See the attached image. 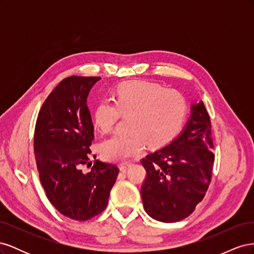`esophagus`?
Segmentation results:
<instances>
[{
    "label": "esophagus",
    "mask_w": 254,
    "mask_h": 254,
    "mask_svg": "<svg viewBox=\"0 0 254 254\" xmlns=\"http://www.w3.org/2000/svg\"><path fill=\"white\" fill-rule=\"evenodd\" d=\"M130 165H131V162H121V163H120L121 171H122V172H125Z\"/></svg>",
    "instance_id": "34e87169"
}]
</instances>
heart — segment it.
Listing matches in <instances>:
<instances>
[{
	"mask_svg": "<svg viewBox=\"0 0 254 254\" xmlns=\"http://www.w3.org/2000/svg\"><path fill=\"white\" fill-rule=\"evenodd\" d=\"M188 102L181 92L159 83L135 80L121 84L114 91L113 103L97 104L93 121L104 134L110 133L117 123L128 118L131 133L114 135L101 145V153L109 161H125L137 155L147 142L157 148L167 144L179 132L188 115Z\"/></svg>",
	"mask_w": 254,
	"mask_h": 254,
	"instance_id": "1",
	"label": "heart"
}]
</instances>
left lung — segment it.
<instances>
[{"instance_id":"8db88e82","label":"left lung","mask_w":254,"mask_h":254,"mask_svg":"<svg viewBox=\"0 0 254 254\" xmlns=\"http://www.w3.org/2000/svg\"><path fill=\"white\" fill-rule=\"evenodd\" d=\"M191 111L178 137L141 160L146 171L141 188L144 209L159 221L176 222L190 216L212 180L211 120L203 102Z\"/></svg>"}]
</instances>
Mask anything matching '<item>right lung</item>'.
Returning a JSON list of instances; mask_svg holds the SVG:
<instances>
[{"label": "right lung", "mask_w": 254, "mask_h": 254, "mask_svg": "<svg viewBox=\"0 0 254 254\" xmlns=\"http://www.w3.org/2000/svg\"><path fill=\"white\" fill-rule=\"evenodd\" d=\"M99 77L70 76L61 80L38 114L34 151L49 200L64 216L86 221L101 214L119 175L115 164L95 160L91 166L93 124L87 107L91 88Z\"/></svg>", "instance_id": "right-lung-1"}]
</instances>
